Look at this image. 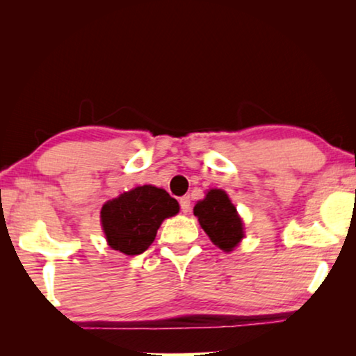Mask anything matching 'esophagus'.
I'll list each match as a JSON object with an SVG mask.
<instances>
[{
    "label": "esophagus",
    "mask_w": 356,
    "mask_h": 356,
    "mask_svg": "<svg viewBox=\"0 0 356 356\" xmlns=\"http://www.w3.org/2000/svg\"><path fill=\"white\" fill-rule=\"evenodd\" d=\"M180 209H182V212L184 213H188L190 210H191V201H190V197L188 196H184V197H180Z\"/></svg>",
    "instance_id": "1"
}]
</instances>
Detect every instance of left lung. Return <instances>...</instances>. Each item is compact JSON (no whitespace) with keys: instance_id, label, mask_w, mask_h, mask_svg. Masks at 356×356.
<instances>
[{"instance_id":"8db88e82","label":"left lung","mask_w":356,"mask_h":356,"mask_svg":"<svg viewBox=\"0 0 356 356\" xmlns=\"http://www.w3.org/2000/svg\"><path fill=\"white\" fill-rule=\"evenodd\" d=\"M193 213L213 245L222 251H232L245 237L243 221L226 191L212 188L202 201H197Z\"/></svg>"}]
</instances>
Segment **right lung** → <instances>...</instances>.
Here are the masks:
<instances>
[{
	"instance_id": "right-lung-1",
	"label": "right lung",
	"mask_w": 356,
	"mask_h": 356,
	"mask_svg": "<svg viewBox=\"0 0 356 356\" xmlns=\"http://www.w3.org/2000/svg\"><path fill=\"white\" fill-rule=\"evenodd\" d=\"M179 213V202L163 188L143 185L104 204L102 227L110 248L127 256L146 251L163 220Z\"/></svg>"
}]
</instances>
